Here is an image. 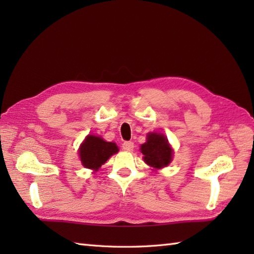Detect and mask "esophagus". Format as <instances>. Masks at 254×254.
Returning a JSON list of instances; mask_svg holds the SVG:
<instances>
[{
    "label": "esophagus",
    "mask_w": 254,
    "mask_h": 254,
    "mask_svg": "<svg viewBox=\"0 0 254 254\" xmlns=\"http://www.w3.org/2000/svg\"><path fill=\"white\" fill-rule=\"evenodd\" d=\"M122 148L124 150H127V152H132L134 148V144H133V142H124L122 144Z\"/></svg>",
    "instance_id": "esophagus-1"
}]
</instances>
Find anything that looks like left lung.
<instances>
[{"mask_svg": "<svg viewBox=\"0 0 254 254\" xmlns=\"http://www.w3.org/2000/svg\"><path fill=\"white\" fill-rule=\"evenodd\" d=\"M141 153L148 166L161 169L171 163L174 150L164 134L152 132L147 134V141L141 145Z\"/></svg>", "mask_w": 254, "mask_h": 254, "instance_id": "obj_1", "label": "left lung"}]
</instances>
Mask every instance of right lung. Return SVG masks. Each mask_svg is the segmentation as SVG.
<instances>
[{
  "mask_svg": "<svg viewBox=\"0 0 254 254\" xmlns=\"http://www.w3.org/2000/svg\"><path fill=\"white\" fill-rule=\"evenodd\" d=\"M119 148L116 143L106 142L104 138L96 135H87L79 146V158L85 168L98 170Z\"/></svg>",
  "mask_w": 254,
  "mask_h": 254,
  "instance_id": "1",
  "label": "right lung"
}]
</instances>
